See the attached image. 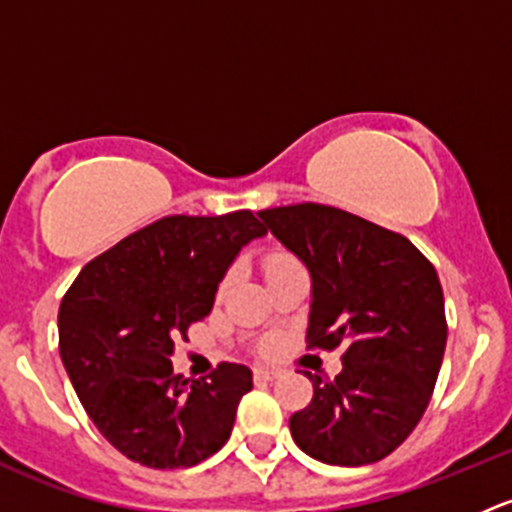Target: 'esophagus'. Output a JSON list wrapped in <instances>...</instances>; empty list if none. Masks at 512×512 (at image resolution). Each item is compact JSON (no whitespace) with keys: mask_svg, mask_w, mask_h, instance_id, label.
Listing matches in <instances>:
<instances>
[{"mask_svg":"<svg viewBox=\"0 0 512 512\" xmlns=\"http://www.w3.org/2000/svg\"><path fill=\"white\" fill-rule=\"evenodd\" d=\"M280 376V369H275V366H257L255 369V379L260 381H272Z\"/></svg>","mask_w":512,"mask_h":512,"instance_id":"obj_1","label":"esophagus"}]
</instances>
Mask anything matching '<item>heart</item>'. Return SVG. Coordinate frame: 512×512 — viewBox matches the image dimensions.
Here are the masks:
<instances>
[{"instance_id": "obj_1", "label": "heart", "mask_w": 512, "mask_h": 512, "mask_svg": "<svg viewBox=\"0 0 512 512\" xmlns=\"http://www.w3.org/2000/svg\"><path fill=\"white\" fill-rule=\"evenodd\" d=\"M289 262H294V257L289 255V252H270V255L265 257V275L267 272L280 270V267L289 265Z\"/></svg>"}]
</instances>
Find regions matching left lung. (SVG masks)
Segmentation results:
<instances>
[{
	"label": "left lung",
	"instance_id": "left-lung-1",
	"mask_svg": "<svg viewBox=\"0 0 512 512\" xmlns=\"http://www.w3.org/2000/svg\"><path fill=\"white\" fill-rule=\"evenodd\" d=\"M272 235L307 265V347L344 344L334 379L309 374L314 396L289 418L294 443L329 466H369L421 421L446 349L436 267L401 232L322 203L260 210Z\"/></svg>",
	"mask_w": 512,
	"mask_h": 512
}]
</instances>
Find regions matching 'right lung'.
<instances>
[{"label":"right lung","instance_id":"add662e5","mask_svg":"<svg viewBox=\"0 0 512 512\" xmlns=\"http://www.w3.org/2000/svg\"><path fill=\"white\" fill-rule=\"evenodd\" d=\"M265 232L252 210L168 215L94 257L66 289L61 361L86 414L126 458L190 468L227 443L252 371L223 361L208 379H183L170 354L210 314L240 247Z\"/></svg>","mask_w":512,"mask_h":512}]
</instances>
